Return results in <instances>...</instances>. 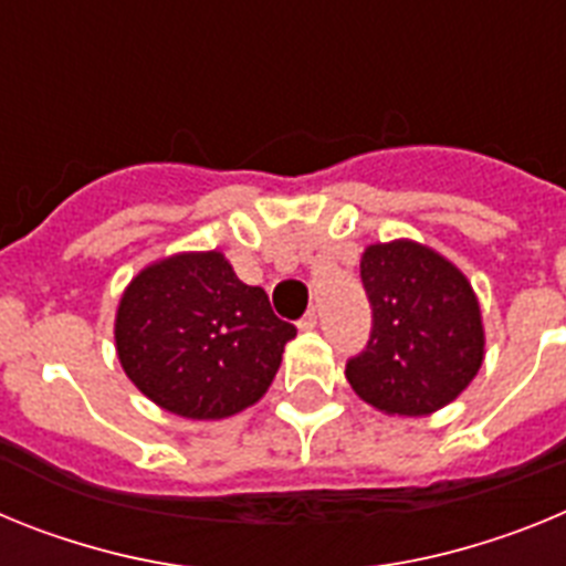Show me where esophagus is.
<instances>
[{"mask_svg": "<svg viewBox=\"0 0 566 566\" xmlns=\"http://www.w3.org/2000/svg\"><path fill=\"white\" fill-rule=\"evenodd\" d=\"M314 326H317V312H314V308H308V312L303 314V319L297 323V328L300 332H312Z\"/></svg>", "mask_w": 566, "mask_h": 566, "instance_id": "34e87169", "label": "esophagus"}]
</instances>
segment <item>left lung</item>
<instances>
[{
	"label": "left lung",
	"mask_w": 566,
	"mask_h": 566,
	"mask_svg": "<svg viewBox=\"0 0 566 566\" xmlns=\"http://www.w3.org/2000/svg\"><path fill=\"white\" fill-rule=\"evenodd\" d=\"M371 337L345 377L382 413L428 417L459 397L484 359L482 308L451 260L413 240L374 243L359 260Z\"/></svg>",
	"instance_id": "obj_1"
}]
</instances>
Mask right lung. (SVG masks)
Wrapping results in <instances>:
<instances>
[{"label":"right lung","instance_id":"add662e5","mask_svg":"<svg viewBox=\"0 0 566 566\" xmlns=\"http://www.w3.org/2000/svg\"><path fill=\"white\" fill-rule=\"evenodd\" d=\"M297 334L221 252H181L129 280L115 352L144 397L184 419H227L269 391Z\"/></svg>","mask_w":566,"mask_h":566}]
</instances>
